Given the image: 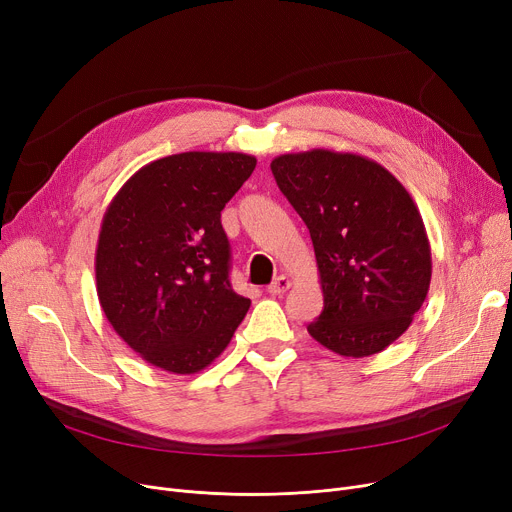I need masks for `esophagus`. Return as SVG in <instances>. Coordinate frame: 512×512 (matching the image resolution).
<instances>
[{
    "mask_svg": "<svg viewBox=\"0 0 512 512\" xmlns=\"http://www.w3.org/2000/svg\"><path fill=\"white\" fill-rule=\"evenodd\" d=\"M290 288V280L286 276H278L270 286H267V292L270 294H284Z\"/></svg>",
    "mask_w": 512,
    "mask_h": 512,
    "instance_id": "esophagus-1",
    "label": "esophagus"
}]
</instances>
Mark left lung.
Instances as JSON below:
<instances>
[{
  "label": "left lung",
  "mask_w": 512,
  "mask_h": 512,
  "mask_svg": "<svg viewBox=\"0 0 512 512\" xmlns=\"http://www.w3.org/2000/svg\"><path fill=\"white\" fill-rule=\"evenodd\" d=\"M272 174L315 249L324 311L307 332L342 357L382 353L409 330L432 280V249L413 197L357 153H284Z\"/></svg>",
  "instance_id": "1"
}]
</instances>
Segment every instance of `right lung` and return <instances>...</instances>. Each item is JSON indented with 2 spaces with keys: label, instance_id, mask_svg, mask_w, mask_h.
Masks as SVG:
<instances>
[{
  "label": "right lung",
  "instance_id": "obj_1",
  "mask_svg": "<svg viewBox=\"0 0 512 512\" xmlns=\"http://www.w3.org/2000/svg\"><path fill=\"white\" fill-rule=\"evenodd\" d=\"M247 153L186 151L134 172L103 213L99 305L141 359L191 375L218 359L251 301L230 286L222 209L253 174Z\"/></svg>",
  "mask_w": 512,
  "mask_h": 512
}]
</instances>
